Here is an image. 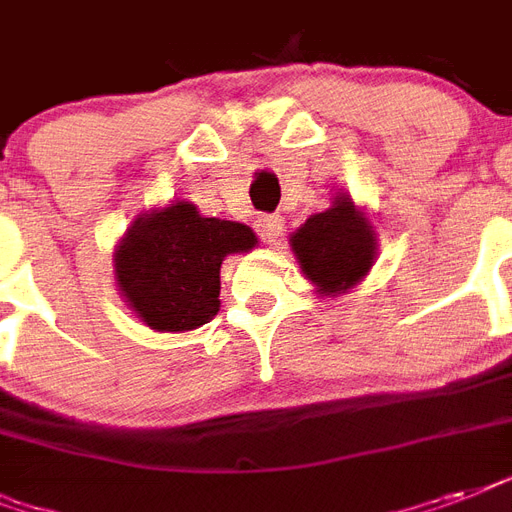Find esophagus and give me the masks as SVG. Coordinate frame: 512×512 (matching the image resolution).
I'll return each instance as SVG.
<instances>
[{
    "label": "esophagus",
    "mask_w": 512,
    "mask_h": 512,
    "mask_svg": "<svg viewBox=\"0 0 512 512\" xmlns=\"http://www.w3.org/2000/svg\"><path fill=\"white\" fill-rule=\"evenodd\" d=\"M255 231L257 236L263 241H276L281 236V231H284V220H281L279 215H260L255 220Z\"/></svg>",
    "instance_id": "34e87169"
}]
</instances>
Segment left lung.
<instances>
[{
    "label": "left lung",
    "instance_id": "left-lung-1",
    "mask_svg": "<svg viewBox=\"0 0 512 512\" xmlns=\"http://www.w3.org/2000/svg\"><path fill=\"white\" fill-rule=\"evenodd\" d=\"M289 247L321 297L342 295L364 279L377 255L372 223L340 193L332 207L311 215L289 236Z\"/></svg>",
    "mask_w": 512,
    "mask_h": 512
}]
</instances>
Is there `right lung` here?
I'll return each mask as SVG.
<instances>
[{"label":"right lung","mask_w":512,"mask_h":512,"mask_svg":"<svg viewBox=\"0 0 512 512\" xmlns=\"http://www.w3.org/2000/svg\"><path fill=\"white\" fill-rule=\"evenodd\" d=\"M257 244L252 228L204 217L191 201L151 209L114 252L124 303L156 332H191L220 311V265Z\"/></svg>","instance_id":"obj_1"}]
</instances>
